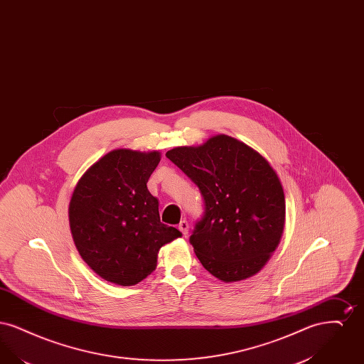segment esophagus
Here are the masks:
<instances>
[{"label": "esophagus", "mask_w": 364, "mask_h": 364, "mask_svg": "<svg viewBox=\"0 0 364 364\" xmlns=\"http://www.w3.org/2000/svg\"><path fill=\"white\" fill-rule=\"evenodd\" d=\"M178 229H180L181 233L187 237V236H188V232H190V224H188V221L183 220V221L178 224Z\"/></svg>", "instance_id": "1"}]
</instances>
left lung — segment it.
Segmentation results:
<instances>
[{
    "label": "left lung",
    "mask_w": 364,
    "mask_h": 364,
    "mask_svg": "<svg viewBox=\"0 0 364 364\" xmlns=\"http://www.w3.org/2000/svg\"><path fill=\"white\" fill-rule=\"evenodd\" d=\"M166 156L205 199V215L190 237L203 267L224 282L255 276L284 233L285 195L277 172L257 150L224 134L174 147Z\"/></svg>",
    "instance_id": "1"
}]
</instances>
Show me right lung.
I'll use <instances>...</instances> for the list:
<instances>
[{"label": "right lung", "instance_id": "obj_1", "mask_svg": "<svg viewBox=\"0 0 364 364\" xmlns=\"http://www.w3.org/2000/svg\"><path fill=\"white\" fill-rule=\"evenodd\" d=\"M159 151L117 149L92 164L70 198L72 239L100 277L131 287L151 274L162 245L181 237L159 220L158 200L147 181Z\"/></svg>", "mask_w": 364, "mask_h": 364}]
</instances>
